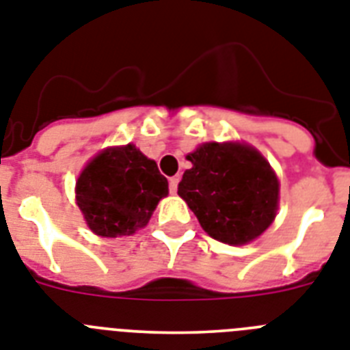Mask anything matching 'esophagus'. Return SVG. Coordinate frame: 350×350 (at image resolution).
<instances>
[{"mask_svg": "<svg viewBox=\"0 0 350 350\" xmlns=\"http://www.w3.org/2000/svg\"><path fill=\"white\" fill-rule=\"evenodd\" d=\"M178 180H180V178H178V177H173V178H170V193H172V195H175V193H177Z\"/></svg>", "mask_w": 350, "mask_h": 350, "instance_id": "1", "label": "esophagus"}]
</instances>
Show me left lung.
<instances>
[{
  "instance_id": "obj_1",
  "label": "left lung",
  "mask_w": 350,
  "mask_h": 350,
  "mask_svg": "<svg viewBox=\"0 0 350 350\" xmlns=\"http://www.w3.org/2000/svg\"><path fill=\"white\" fill-rule=\"evenodd\" d=\"M178 184L212 239L241 246L262 235L276 217L280 182L260 152L244 143H204L187 155Z\"/></svg>"
}]
</instances>
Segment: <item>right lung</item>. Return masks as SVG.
Here are the masks:
<instances>
[{
	"instance_id": "1",
	"label": "right lung",
	"mask_w": 350,
	"mask_h": 350,
	"mask_svg": "<svg viewBox=\"0 0 350 350\" xmlns=\"http://www.w3.org/2000/svg\"><path fill=\"white\" fill-rule=\"evenodd\" d=\"M168 180L134 145L111 146L90 161L76 182V202L86 225L100 237L133 235L146 226Z\"/></svg>"
}]
</instances>
